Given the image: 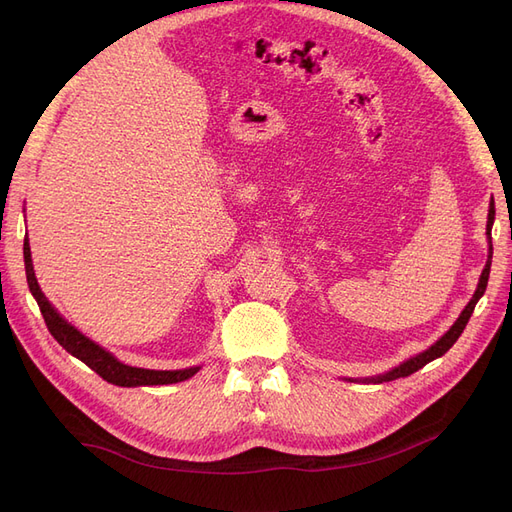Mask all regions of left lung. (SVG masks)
Returning <instances> with one entry per match:
<instances>
[{"label": "left lung", "instance_id": "1", "mask_svg": "<svg viewBox=\"0 0 512 512\" xmlns=\"http://www.w3.org/2000/svg\"><path fill=\"white\" fill-rule=\"evenodd\" d=\"M493 220H495V207H493V200L489 205V215H487V239H489V256H487V265L483 269V273H480V280H478V288L474 292V297L470 299V303L466 305V309L459 314V318L455 320V324L451 329H448L436 344H433L431 348H427L425 352L412 356V359H408L406 363L397 365L395 369L386 371V374L382 376H376V378H365V382H374V384H380V382H391V380H397V378H406L410 374H414V371H418L421 367H425L427 363H431L433 359H438V356H442L446 350H451V346L457 342L459 335L463 333V329H466V324L474 312V307L478 303V299L483 297L485 294V288H487V282H489V271H491V258H493V245H491V226H493ZM354 382V380H352Z\"/></svg>", "mask_w": 512, "mask_h": 512}]
</instances>
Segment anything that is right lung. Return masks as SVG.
I'll return each mask as SVG.
<instances>
[{
  "label": "right lung",
  "instance_id": "1",
  "mask_svg": "<svg viewBox=\"0 0 512 512\" xmlns=\"http://www.w3.org/2000/svg\"><path fill=\"white\" fill-rule=\"evenodd\" d=\"M23 256H25V273L27 284L32 290L34 299L38 301V307L42 312V318L46 322V329L57 339L61 348H66L72 356L83 361L87 367L96 371L100 378L117 386H160V384H175L192 378L200 367H188V369H175V371H158V369H141L130 367L117 361L111 352H106L96 342H91L79 329H74L68 320L57 314V309L46 301L44 292L38 286L34 265H32V250H29V239L25 235L23 243Z\"/></svg>",
  "mask_w": 512,
  "mask_h": 512
}]
</instances>
